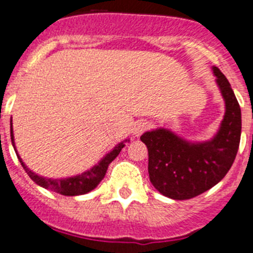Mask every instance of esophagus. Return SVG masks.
Returning a JSON list of instances; mask_svg holds the SVG:
<instances>
[{
  "mask_svg": "<svg viewBox=\"0 0 253 253\" xmlns=\"http://www.w3.org/2000/svg\"><path fill=\"white\" fill-rule=\"evenodd\" d=\"M147 128H149V124H147L146 121H137L133 125V127H132V133H133V136L138 137V136L142 135L143 132L146 131Z\"/></svg>",
  "mask_w": 253,
  "mask_h": 253,
  "instance_id": "esophagus-1",
  "label": "esophagus"
}]
</instances>
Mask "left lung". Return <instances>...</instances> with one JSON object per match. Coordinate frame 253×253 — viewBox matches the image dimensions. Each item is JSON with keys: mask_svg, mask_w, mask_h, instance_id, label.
<instances>
[{"mask_svg": "<svg viewBox=\"0 0 253 253\" xmlns=\"http://www.w3.org/2000/svg\"><path fill=\"white\" fill-rule=\"evenodd\" d=\"M211 70L226 111L211 140H186L165 127L141 136L149 151L150 181L171 199H190L217 185L237 155L242 128L240 104L224 74L217 67Z\"/></svg>", "mask_w": 253, "mask_h": 253, "instance_id": "8db88e82", "label": "left lung"}]
</instances>
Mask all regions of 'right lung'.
Returning a JSON list of instances; mask_svg holds the SVG:
<instances>
[{"mask_svg": "<svg viewBox=\"0 0 253 253\" xmlns=\"http://www.w3.org/2000/svg\"><path fill=\"white\" fill-rule=\"evenodd\" d=\"M11 142H12L13 150H15L16 155H17V159H19V161L21 163L22 168H24L25 171L27 172V175L31 177V180L35 181V184H38V185L42 186V188L49 189L51 192L59 193V194L61 195L76 197V195H83L92 192L93 189L101 183V180L104 177V175H106L108 165L117 158L118 154L121 152V150L126 146L125 143L129 142V140L126 138V140L117 143L108 154L104 155L103 158L98 161V164H95V165L92 166L90 169L85 170V171H83L82 174L73 175V176L68 177H61V179L42 176V175H39L36 174L35 171H33L30 168H27L26 164L22 161L21 156H20L19 152H17V149H16L15 137H13L12 117H11Z\"/></svg>", "mask_w": 253, "mask_h": 253, "instance_id": "add662e5", "label": "right lung"}]
</instances>
